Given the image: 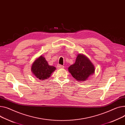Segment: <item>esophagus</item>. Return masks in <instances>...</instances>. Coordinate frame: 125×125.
<instances>
[{"mask_svg": "<svg viewBox=\"0 0 125 125\" xmlns=\"http://www.w3.org/2000/svg\"><path fill=\"white\" fill-rule=\"evenodd\" d=\"M57 67L58 69H61V68H64V66H62L61 65H58L57 66Z\"/></svg>", "mask_w": 125, "mask_h": 125, "instance_id": "esophagus-1", "label": "esophagus"}]
</instances>
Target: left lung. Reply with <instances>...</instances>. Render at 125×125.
Wrapping results in <instances>:
<instances>
[{
  "label": "left lung",
  "instance_id": "obj_1",
  "mask_svg": "<svg viewBox=\"0 0 125 125\" xmlns=\"http://www.w3.org/2000/svg\"><path fill=\"white\" fill-rule=\"evenodd\" d=\"M73 78L78 81H84L95 72V67L85 55L78 54L75 63L68 68Z\"/></svg>",
  "mask_w": 125,
  "mask_h": 125
}]
</instances>
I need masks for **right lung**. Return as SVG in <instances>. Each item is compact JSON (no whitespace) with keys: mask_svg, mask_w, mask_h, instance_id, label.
I'll return each mask as SVG.
<instances>
[{"mask_svg":"<svg viewBox=\"0 0 125 125\" xmlns=\"http://www.w3.org/2000/svg\"><path fill=\"white\" fill-rule=\"evenodd\" d=\"M56 69L54 66L49 65L42 55L37 58L31 66L32 73L40 80H46L49 78Z\"/></svg>","mask_w":125,"mask_h":125,"instance_id":"add662e5","label":"right lung"}]
</instances>
